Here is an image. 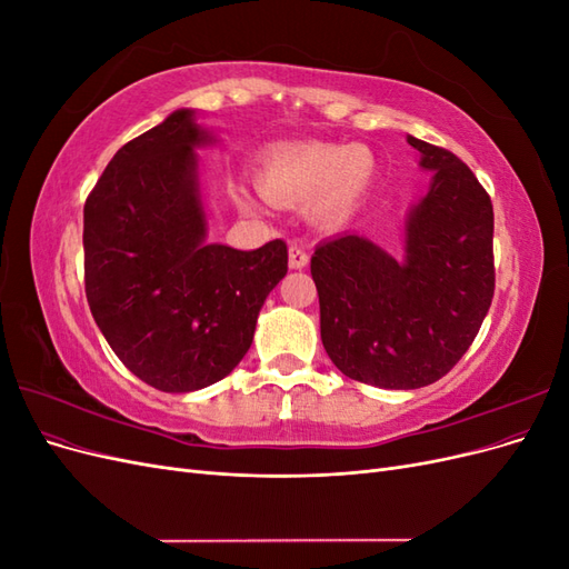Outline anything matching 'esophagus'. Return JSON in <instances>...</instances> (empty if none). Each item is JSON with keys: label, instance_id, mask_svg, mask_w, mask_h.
Masks as SVG:
<instances>
[{"label": "esophagus", "instance_id": "obj_1", "mask_svg": "<svg viewBox=\"0 0 569 569\" xmlns=\"http://www.w3.org/2000/svg\"><path fill=\"white\" fill-rule=\"evenodd\" d=\"M308 266V251L301 244H291L289 247V268L301 270Z\"/></svg>", "mask_w": 569, "mask_h": 569}]
</instances>
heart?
<instances>
[{
    "mask_svg": "<svg viewBox=\"0 0 569 569\" xmlns=\"http://www.w3.org/2000/svg\"><path fill=\"white\" fill-rule=\"evenodd\" d=\"M370 173L372 161L366 149L299 144L274 151L266 161L258 184L274 203L295 206L318 197L313 216L325 226H337L349 216Z\"/></svg>",
    "mask_w": 569,
    "mask_h": 569,
    "instance_id": "heart-1",
    "label": "heart"
}]
</instances>
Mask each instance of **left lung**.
Returning a JSON list of instances; mask_svg holds the SVG:
<instances>
[{
  "instance_id": "1",
  "label": "left lung",
  "mask_w": 569,
  "mask_h": 569,
  "mask_svg": "<svg viewBox=\"0 0 569 569\" xmlns=\"http://www.w3.org/2000/svg\"><path fill=\"white\" fill-rule=\"evenodd\" d=\"M435 170L406 220V261L366 237L341 234L311 258L320 337L356 382L420 389L470 349L493 299V206L453 151L408 137Z\"/></svg>"
}]
</instances>
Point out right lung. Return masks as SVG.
<instances>
[{
  "mask_svg": "<svg viewBox=\"0 0 569 569\" xmlns=\"http://www.w3.org/2000/svg\"><path fill=\"white\" fill-rule=\"evenodd\" d=\"M192 111L170 113L116 151L84 201V295L109 347L161 391L230 375L266 297L287 274V244H206Z\"/></svg>",
  "mask_w": 569,
  "mask_h": 569,
  "instance_id": "right-lung-1",
  "label": "right lung"
}]
</instances>
